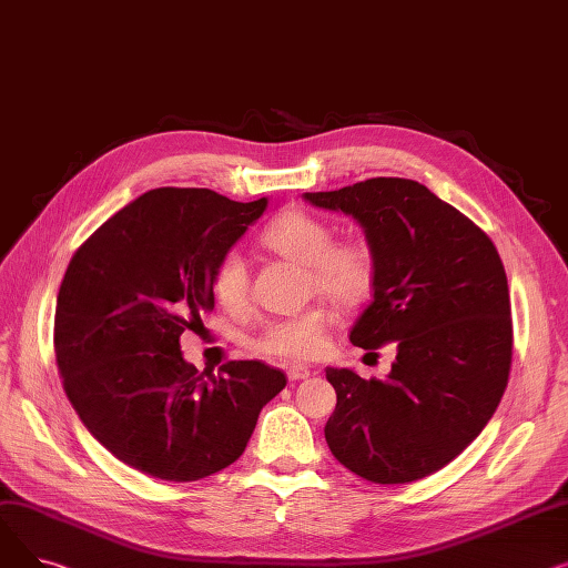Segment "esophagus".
<instances>
[{"instance_id":"34e87169","label":"esophagus","mask_w":568,"mask_h":568,"mask_svg":"<svg viewBox=\"0 0 568 568\" xmlns=\"http://www.w3.org/2000/svg\"><path fill=\"white\" fill-rule=\"evenodd\" d=\"M308 375H311V368H308V366H302V364H290V368H287V377H290L292 382L306 379Z\"/></svg>"}]
</instances>
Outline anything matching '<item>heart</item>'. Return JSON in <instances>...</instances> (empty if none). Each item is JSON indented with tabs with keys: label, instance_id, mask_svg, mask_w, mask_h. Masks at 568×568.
<instances>
[{
	"label": "heart",
	"instance_id": "obj_1",
	"mask_svg": "<svg viewBox=\"0 0 568 568\" xmlns=\"http://www.w3.org/2000/svg\"><path fill=\"white\" fill-rule=\"evenodd\" d=\"M264 248L292 262H300L308 272V290L324 294L341 306L362 304L375 283V255L362 239L334 242V227L304 212L287 209L268 223L260 236ZM212 290L221 306L227 311L244 308L248 302V266L239 251H227L216 262ZM332 313L322 304H313L302 313L266 320L253 347L268 356L285 359H308L322 345Z\"/></svg>",
	"mask_w": 568,
	"mask_h": 568
}]
</instances>
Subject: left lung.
Returning a JSON list of instances; mask_svg holds the SVG:
<instances>
[{"instance_id": "1", "label": "left lung", "mask_w": 568, "mask_h": 568, "mask_svg": "<svg viewBox=\"0 0 568 568\" xmlns=\"http://www.w3.org/2000/svg\"><path fill=\"white\" fill-rule=\"evenodd\" d=\"M304 197L364 227L373 302L349 341L396 343L386 379L326 368L332 454L373 484H409L449 465L495 414L511 368V302L488 234L424 184L375 176Z\"/></svg>"}]
</instances>
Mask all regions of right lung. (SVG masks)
I'll use <instances>...</instances> for the list:
<instances>
[{"label":"right lung","mask_w":568,"mask_h":568,"mask_svg":"<svg viewBox=\"0 0 568 568\" xmlns=\"http://www.w3.org/2000/svg\"><path fill=\"white\" fill-rule=\"evenodd\" d=\"M209 189H154L75 251L57 294L54 354L84 428L129 467L197 481L244 454L283 371L184 359L179 338L214 308L216 262L266 209Z\"/></svg>","instance_id":"obj_1"}]
</instances>
